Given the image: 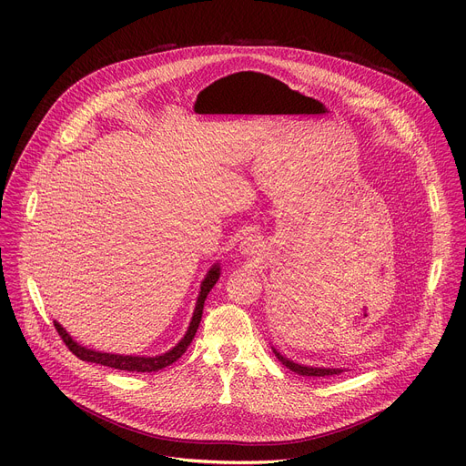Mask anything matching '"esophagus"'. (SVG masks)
<instances>
[{
    "instance_id": "obj_1",
    "label": "esophagus",
    "mask_w": 466,
    "mask_h": 466,
    "mask_svg": "<svg viewBox=\"0 0 466 466\" xmlns=\"http://www.w3.org/2000/svg\"><path fill=\"white\" fill-rule=\"evenodd\" d=\"M239 250L245 256H256L259 252H263V241L259 236L256 234H248L247 238H243V241L239 243Z\"/></svg>"
}]
</instances>
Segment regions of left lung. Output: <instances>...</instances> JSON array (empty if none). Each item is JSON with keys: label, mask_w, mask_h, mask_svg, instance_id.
<instances>
[{"label": "left lung", "mask_w": 466, "mask_h": 466, "mask_svg": "<svg viewBox=\"0 0 466 466\" xmlns=\"http://www.w3.org/2000/svg\"><path fill=\"white\" fill-rule=\"evenodd\" d=\"M273 352H275V356L279 358V361H280L282 365H286L289 370H293V372H297V374H302V376L324 378V376H334V374L343 372V369H322V367H306V365H299V363H295V361L284 358V356H282L280 352H277L275 349H273Z\"/></svg>", "instance_id": "left-lung-1"}]
</instances>
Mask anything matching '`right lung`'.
Segmentation results:
<instances>
[{
  "mask_svg": "<svg viewBox=\"0 0 466 466\" xmlns=\"http://www.w3.org/2000/svg\"><path fill=\"white\" fill-rule=\"evenodd\" d=\"M219 263H216L214 268L208 271L207 279L203 280L201 284V291H198V297H197V304H195V311H193V317H191V322L187 326V331L186 336L180 339V343L177 347H173L169 352L162 354V356H155V358H144V356H121V354H106V352H96V350H90L86 347H81L79 343H76L68 331H66L56 320L55 322V328L58 331V336L62 338V341L66 343V347H68L79 360L83 361H90V363H99V365H105V367H112V369H117V370H127V372H157L171 363H175L184 352L186 349L189 347V343L193 341L195 334H197V328H198V322H201L203 319V308H205V300L210 293V289L216 286V282L219 280Z\"/></svg>",
  "mask_w": 466,
  "mask_h": 466,
  "instance_id": "1",
  "label": "right lung"
}]
</instances>
